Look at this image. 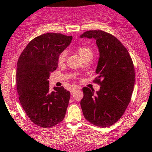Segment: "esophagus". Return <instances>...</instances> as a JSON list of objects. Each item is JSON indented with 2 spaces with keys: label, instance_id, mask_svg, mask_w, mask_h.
<instances>
[{
  "label": "esophagus",
  "instance_id": "34e87169",
  "mask_svg": "<svg viewBox=\"0 0 152 152\" xmlns=\"http://www.w3.org/2000/svg\"><path fill=\"white\" fill-rule=\"evenodd\" d=\"M78 89H79V88H76V87H73V88H72L71 90V95H73V94H74V92H75V91L77 90Z\"/></svg>",
  "mask_w": 152,
  "mask_h": 152
}]
</instances>
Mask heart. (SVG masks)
Masks as SVG:
<instances>
[{
	"label": "heart",
	"mask_w": 152,
	"mask_h": 152,
	"mask_svg": "<svg viewBox=\"0 0 152 152\" xmlns=\"http://www.w3.org/2000/svg\"><path fill=\"white\" fill-rule=\"evenodd\" d=\"M77 52L82 59H84V57H87V56H89V55L92 56V50H91L89 48L87 47H79L78 48ZM66 57H67L66 51H63V52H62L58 57V63L60 64V65H63V64L65 62V60H66Z\"/></svg>",
	"instance_id": "b5f03b06"
}]
</instances>
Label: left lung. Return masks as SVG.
<instances>
[{
	"instance_id": "8db88e82",
	"label": "left lung",
	"mask_w": 152,
	"mask_h": 152,
	"mask_svg": "<svg viewBox=\"0 0 152 152\" xmlns=\"http://www.w3.org/2000/svg\"><path fill=\"white\" fill-rule=\"evenodd\" d=\"M81 38H94L99 51L95 81L100 88L82 89L80 104L84 117L101 127L111 126L121 118L130 103L135 69L130 54L116 37L103 30H89Z\"/></svg>"
}]
</instances>
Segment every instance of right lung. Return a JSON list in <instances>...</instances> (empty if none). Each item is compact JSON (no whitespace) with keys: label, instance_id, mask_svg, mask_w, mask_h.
Masks as SVG:
<instances>
[{"label":"right lung","instance_id":"add662e5","mask_svg":"<svg viewBox=\"0 0 152 152\" xmlns=\"http://www.w3.org/2000/svg\"><path fill=\"white\" fill-rule=\"evenodd\" d=\"M72 36L49 33L32 40L17 62V89L26 114L36 125L49 128L65 116L69 91L63 87L49 91V76L58 67V57L71 43Z\"/></svg>","mask_w":152,"mask_h":152}]
</instances>
